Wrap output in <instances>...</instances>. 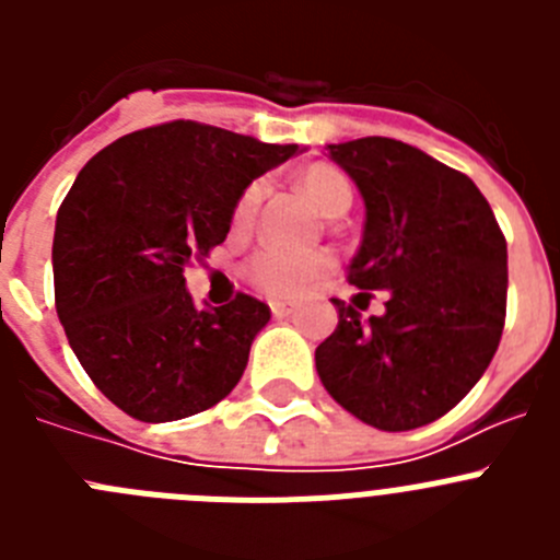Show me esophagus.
I'll list each match as a JSON object with an SVG mask.
<instances>
[{
  "mask_svg": "<svg viewBox=\"0 0 560 560\" xmlns=\"http://www.w3.org/2000/svg\"><path fill=\"white\" fill-rule=\"evenodd\" d=\"M271 305V314L277 316V319H283V316H291L296 311V305L294 303H285V300H275V303H269Z\"/></svg>",
  "mask_w": 560,
  "mask_h": 560,
  "instance_id": "esophagus-1",
  "label": "esophagus"
}]
</instances>
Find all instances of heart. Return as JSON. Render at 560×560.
Instances as JSON below:
<instances>
[{"label":"heart","mask_w":560,"mask_h":560,"mask_svg":"<svg viewBox=\"0 0 560 560\" xmlns=\"http://www.w3.org/2000/svg\"><path fill=\"white\" fill-rule=\"evenodd\" d=\"M300 190L323 215H341L353 201V185L339 167L316 162L300 173ZM260 201V185H249L232 207V224L246 226ZM334 266V257L323 249H289V246L266 244L249 257L246 277L257 289L277 296L303 294Z\"/></svg>","instance_id":"heart-1"}]
</instances>
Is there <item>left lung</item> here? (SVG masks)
Here are the masks:
<instances>
[{
    "mask_svg": "<svg viewBox=\"0 0 560 560\" xmlns=\"http://www.w3.org/2000/svg\"><path fill=\"white\" fill-rule=\"evenodd\" d=\"M359 187L368 221L348 283L387 290L388 308L360 323L334 300L339 325L316 348L336 404L381 432L427 427L482 378L508 308V244L465 173L389 137L328 145Z\"/></svg>",
    "mask_w": 560,
    "mask_h": 560,
    "instance_id": "8db88e82",
    "label": "left lung"
}]
</instances>
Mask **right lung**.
<instances>
[{
    "mask_svg": "<svg viewBox=\"0 0 560 560\" xmlns=\"http://www.w3.org/2000/svg\"><path fill=\"white\" fill-rule=\"evenodd\" d=\"M300 145L173 120L83 165L52 237L56 311L81 368L145 423L190 418L232 393L269 305L235 294L196 308L185 266L224 244L237 196Z\"/></svg>",
    "mask_w": 560,
    "mask_h": 560,
    "instance_id": "1",
    "label": "right lung"
}]
</instances>
